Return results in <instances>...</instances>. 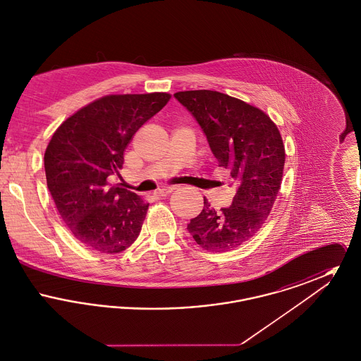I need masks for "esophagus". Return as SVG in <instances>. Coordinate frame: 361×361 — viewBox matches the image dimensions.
<instances>
[{
	"instance_id": "34e87169",
	"label": "esophagus",
	"mask_w": 361,
	"mask_h": 361,
	"mask_svg": "<svg viewBox=\"0 0 361 361\" xmlns=\"http://www.w3.org/2000/svg\"><path fill=\"white\" fill-rule=\"evenodd\" d=\"M174 187H166V188L158 189V190H155V196H159V197H165V196H168V195H171L173 190H174Z\"/></svg>"
}]
</instances>
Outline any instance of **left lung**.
Masks as SVG:
<instances>
[{"label":"left lung","instance_id":"1","mask_svg":"<svg viewBox=\"0 0 361 361\" xmlns=\"http://www.w3.org/2000/svg\"><path fill=\"white\" fill-rule=\"evenodd\" d=\"M174 97L206 134L219 166L237 183L233 204L216 211L204 197L188 231L207 252H228L264 226L279 195L286 149L272 119L257 106L216 90H184Z\"/></svg>","mask_w":361,"mask_h":361}]
</instances>
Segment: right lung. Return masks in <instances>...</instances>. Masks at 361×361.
<instances>
[{"instance_id": "right-lung-1", "label": "right lung", "mask_w": 361, "mask_h": 361, "mask_svg": "<svg viewBox=\"0 0 361 361\" xmlns=\"http://www.w3.org/2000/svg\"><path fill=\"white\" fill-rule=\"evenodd\" d=\"M171 94H108L74 112L52 134L44 153L47 187L71 234L100 253L115 255L137 240L149 203L111 185L137 130Z\"/></svg>"}]
</instances>
